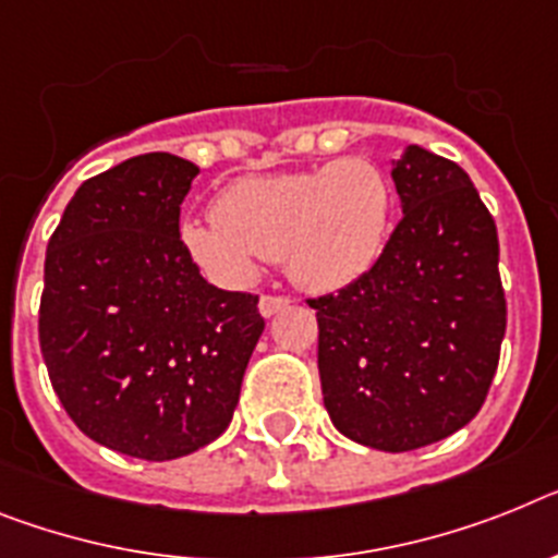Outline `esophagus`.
I'll list each match as a JSON object with an SVG mask.
<instances>
[{
	"label": "esophagus",
	"instance_id": "obj_1",
	"mask_svg": "<svg viewBox=\"0 0 558 558\" xmlns=\"http://www.w3.org/2000/svg\"><path fill=\"white\" fill-rule=\"evenodd\" d=\"M289 303H292V301H289V298H280V294H264L257 306H260V315H264V317H275L278 312H283Z\"/></svg>",
	"mask_w": 558,
	"mask_h": 558
}]
</instances>
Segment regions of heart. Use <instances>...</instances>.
<instances>
[{
    "instance_id": "b5f03b06",
    "label": "heart",
    "mask_w": 558,
    "mask_h": 558,
    "mask_svg": "<svg viewBox=\"0 0 558 558\" xmlns=\"http://www.w3.org/2000/svg\"><path fill=\"white\" fill-rule=\"evenodd\" d=\"M391 213L386 172L368 158H340L301 172L238 178L218 192L215 221L181 223V243L215 278L246 280L257 255L283 260L298 287L331 292L377 264Z\"/></svg>"
}]
</instances>
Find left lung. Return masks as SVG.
<instances>
[{
    "label": "left lung",
    "instance_id": "8db88e82",
    "mask_svg": "<svg viewBox=\"0 0 558 558\" xmlns=\"http://www.w3.org/2000/svg\"><path fill=\"white\" fill-rule=\"evenodd\" d=\"M377 264L317 312L323 405L343 437L400 453L451 437L488 397L505 337L499 241L460 163L405 147Z\"/></svg>",
    "mask_w": 558,
    "mask_h": 558
}]
</instances>
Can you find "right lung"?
I'll return each mask as SVG.
<instances>
[{"instance_id": "right-lung-1", "label": "right lung", "mask_w": 558, "mask_h": 558, "mask_svg": "<svg viewBox=\"0 0 558 558\" xmlns=\"http://www.w3.org/2000/svg\"><path fill=\"white\" fill-rule=\"evenodd\" d=\"M198 167L147 153L87 178L45 257L39 343L56 397L98 446L167 462L232 423L264 331L257 294L201 278L178 218Z\"/></svg>"}]
</instances>
